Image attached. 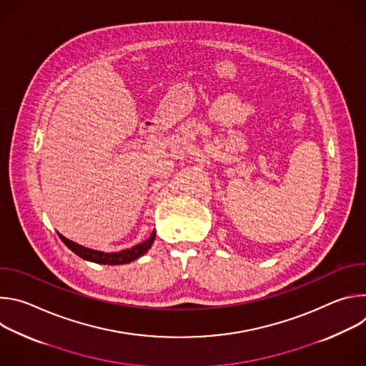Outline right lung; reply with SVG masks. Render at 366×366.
<instances>
[{
    "label": "right lung",
    "instance_id": "right-lung-1",
    "mask_svg": "<svg viewBox=\"0 0 366 366\" xmlns=\"http://www.w3.org/2000/svg\"><path fill=\"white\" fill-rule=\"evenodd\" d=\"M59 234V233H58ZM154 236L156 233L152 232L150 237L146 239L144 242L130 247V249H126V250H122V252H113V253H104V252H98V250H94V249H88V247H84L66 237H64L62 234H59L61 240L74 252L76 253L79 257L85 259V260H89V262H95V264H101V265H123V264H129L132 262V260L140 257L142 254H144L153 240H154Z\"/></svg>",
    "mask_w": 366,
    "mask_h": 366
}]
</instances>
